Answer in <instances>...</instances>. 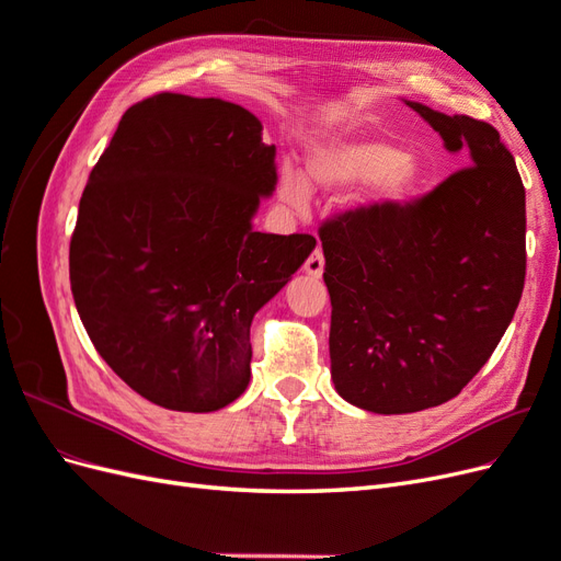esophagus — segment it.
<instances>
[{
	"label": "esophagus",
	"mask_w": 561,
	"mask_h": 561,
	"mask_svg": "<svg viewBox=\"0 0 561 561\" xmlns=\"http://www.w3.org/2000/svg\"><path fill=\"white\" fill-rule=\"evenodd\" d=\"M322 266H325V257H322V250L316 248L309 254V260L304 262V271H307V274L313 276V278H320L322 276Z\"/></svg>",
	"instance_id": "34e87169"
}]
</instances>
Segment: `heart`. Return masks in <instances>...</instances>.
<instances>
[{"label": "heart", "mask_w": 561, "mask_h": 561, "mask_svg": "<svg viewBox=\"0 0 561 561\" xmlns=\"http://www.w3.org/2000/svg\"><path fill=\"white\" fill-rule=\"evenodd\" d=\"M421 159L412 151H398L388 140L375 135L342 133L313 142L307 151L309 184L320 190H346L363 182L360 198L369 206L410 196L423 180ZM309 184L293 168H283L278 194L295 210H304L309 203Z\"/></svg>", "instance_id": "heart-1"}]
</instances>
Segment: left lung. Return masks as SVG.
I'll return each mask as SVG.
<instances>
[{
	"instance_id": "obj_1",
	"label": "left lung",
	"mask_w": 561,
	"mask_h": 561,
	"mask_svg": "<svg viewBox=\"0 0 561 561\" xmlns=\"http://www.w3.org/2000/svg\"><path fill=\"white\" fill-rule=\"evenodd\" d=\"M458 168L433 192L322 222L336 393L410 414L461 393L515 316L526 276L524 184L499 130L410 103Z\"/></svg>"
}]
</instances>
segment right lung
Segmentation results:
<instances>
[{
  "mask_svg": "<svg viewBox=\"0 0 561 561\" xmlns=\"http://www.w3.org/2000/svg\"><path fill=\"white\" fill-rule=\"evenodd\" d=\"M274 159L241 105L159 93L126 110L93 165L72 295L100 358L149 402L215 412L248 388L252 318L316 248L252 229Z\"/></svg>",
  "mask_w": 561,
  "mask_h": 561,
  "instance_id": "obj_1",
  "label": "right lung"
}]
</instances>
